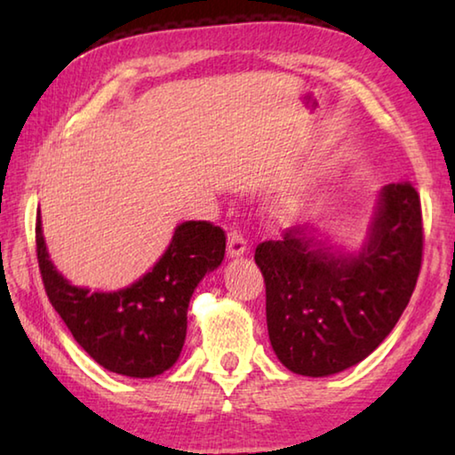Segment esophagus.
Returning <instances> with one entry per match:
<instances>
[{
  "mask_svg": "<svg viewBox=\"0 0 455 455\" xmlns=\"http://www.w3.org/2000/svg\"><path fill=\"white\" fill-rule=\"evenodd\" d=\"M249 249V243L241 235V230H230L228 233V257H241Z\"/></svg>",
  "mask_w": 455,
  "mask_h": 455,
  "instance_id": "obj_1",
  "label": "esophagus"
}]
</instances>
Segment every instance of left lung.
Here are the masks:
<instances>
[{
  "label": "left lung",
  "instance_id": "left-lung-1",
  "mask_svg": "<svg viewBox=\"0 0 455 455\" xmlns=\"http://www.w3.org/2000/svg\"><path fill=\"white\" fill-rule=\"evenodd\" d=\"M423 252L419 195L410 182L383 187L357 255L331 252L311 228L257 246L265 276L268 339L292 373L327 377L379 347L405 311Z\"/></svg>",
  "mask_w": 455,
  "mask_h": 455
}]
</instances>
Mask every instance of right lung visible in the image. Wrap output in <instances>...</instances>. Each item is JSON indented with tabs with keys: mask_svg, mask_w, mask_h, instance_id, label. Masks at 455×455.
Here are the masks:
<instances>
[{
	"mask_svg": "<svg viewBox=\"0 0 455 455\" xmlns=\"http://www.w3.org/2000/svg\"><path fill=\"white\" fill-rule=\"evenodd\" d=\"M227 236L209 220L176 227L172 243L152 271L126 289L92 292L66 281L50 260L36 220V252L53 309L88 355L108 371L154 377L180 357L192 292L225 259Z\"/></svg>",
	"mask_w": 455,
	"mask_h": 455,
	"instance_id": "1",
	"label": "right lung"
}]
</instances>
